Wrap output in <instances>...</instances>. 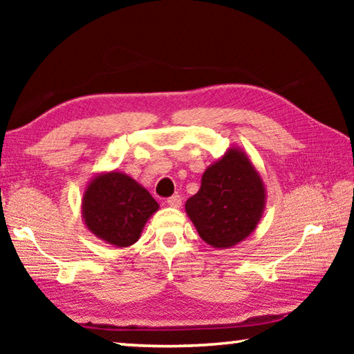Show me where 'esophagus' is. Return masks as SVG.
<instances>
[{
  "label": "esophagus",
  "instance_id": "esophagus-1",
  "mask_svg": "<svg viewBox=\"0 0 354 354\" xmlns=\"http://www.w3.org/2000/svg\"><path fill=\"white\" fill-rule=\"evenodd\" d=\"M181 203H183V198L179 195H173L169 200H167V205H169L170 207H181Z\"/></svg>",
  "mask_w": 354,
  "mask_h": 354
}]
</instances>
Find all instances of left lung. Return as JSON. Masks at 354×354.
Returning <instances> with one entry per match:
<instances>
[{
    "instance_id": "left-lung-1",
    "label": "left lung",
    "mask_w": 354,
    "mask_h": 354,
    "mask_svg": "<svg viewBox=\"0 0 354 354\" xmlns=\"http://www.w3.org/2000/svg\"><path fill=\"white\" fill-rule=\"evenodd\" d=\"M266 201L259 171L242 148L232 147L203 173L200 190L185 201V214L203 241L226 250L253 234Z\"/></svg>"
}]
</instances>
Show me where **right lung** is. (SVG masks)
Wrapping results in <instances>:
<instances>
[{"label": "right lung", "instance_id": "right-lung-1", "mask_svg": "<svg viewBox=\"0 0 354 354\" xmlns=\"http://www.w3.org/2000/svg\"><path fill=\"white\" fill-rule=\"evenodd\" d=\"M159 205L149 192L127 173H97L82 194L81 215L88 231L117 248L134 245Z\"/></svg>", "mask_w": 354, "mask_h": 354}]
</instances>
